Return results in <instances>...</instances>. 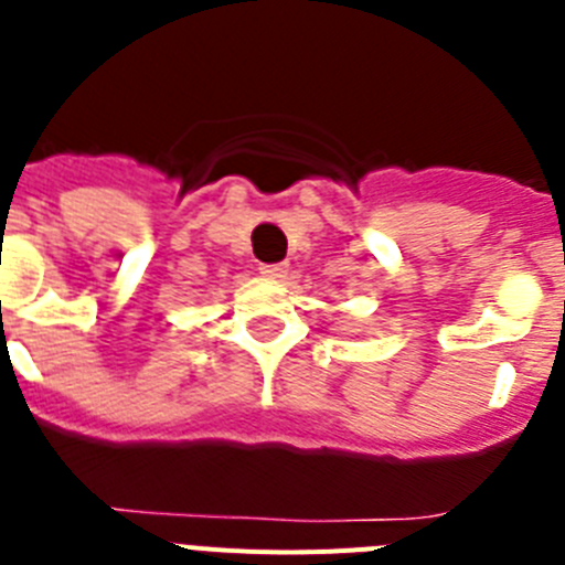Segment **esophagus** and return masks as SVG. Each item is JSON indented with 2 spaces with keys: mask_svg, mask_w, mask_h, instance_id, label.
<instances>
[{
  "mask_svg": "<svg viewBox=\"0 0 565 565\" xmlns=\"http://www.w3.org/2000/svg\"><path fill=\"white\" fill-rule=\"evenodd\" d=\"M259 274L268 279H282L288 274L286 263H268V266H259Z\"/></svg>",
  "mask_w": 565,
  "mask_h": 565,
  "instance_id": "1",
  "label": "esophagus"
}]
</instances>
